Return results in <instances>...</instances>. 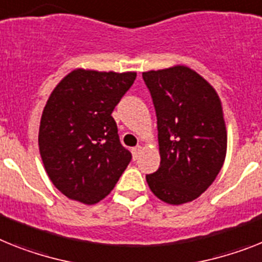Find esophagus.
<instances>
[{
    "instance_id": "34e87169",
    "label": "esophagus",
    "mask_w": 262,
    "mask_h": 262,
    "mask_svg": "<svg viewBox=\"0 0 262 262\" xmlns=\"http://www.w3.org/2000/svg\"><path fill=\"white\" fill-rule=\"evenodd\" d=\"M142 151V146L141 145H137V146H135V148L132 149V155H133V160H137L138 157H140V153Z\"/></svg>"
}]
</instances>
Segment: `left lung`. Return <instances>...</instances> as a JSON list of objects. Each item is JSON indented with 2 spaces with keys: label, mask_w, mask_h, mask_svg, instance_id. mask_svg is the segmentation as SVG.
<instances>
[{
  "label": "left lung",
  "mask_w": 262,
  "mask_h": 262,
  "mask_svg": "<svg viewBox=\"0 0 262 262\" xmlns=\"http://www.w3.org/2000/svg\"><path fill=\"white\" fill-rule=\"evenodd\" d=\"M157 116L160 168L146 176L155 195L172 205L190 202L216 180L226 156L219 94L184 65L142 73Z\"/></svg>",
  "instance_id": "left-lung-1"
}]
</instances>
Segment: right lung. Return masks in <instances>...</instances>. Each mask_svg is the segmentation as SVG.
Wrapping results in <instances>:
<instances>
[{"label":"right lung","instance_id":"add662e5","mask_svg":"<svg viewBox=\"0 0 262 262\" xmlns=\"http://www.w3.org/2000/svg\"><path fill=\"white\" fill-rule=\"evenodd\" d=\"M136 76L76 69L50 94L39 124V155L49 179L68 199L97 204L130 162L112 112Z\"/></svg>","mask_w":262,"mask_h":262}]
</instances>
